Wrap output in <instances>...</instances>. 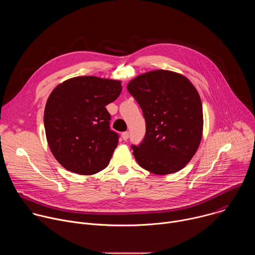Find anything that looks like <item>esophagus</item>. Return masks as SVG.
Listing matches in <instances>:
<instances>
[{
    "label": "esophagus",
    "mask_w": 255,
    "mask_h": 255,
    "mask_svg": "<svg viewBox=\"0 0 255 255\" xmlns=\"http://www.w3.org/2000/svg\"><path fill=\"white\" fill-rule=\"evenodd\" d=\"M128 138H129V132H127V131H126V132H123V133H122V139H123L124 141H126Z\"/></svg>",
    "instance_id": "34e87169"
}]
</instances>
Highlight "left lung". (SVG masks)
Here are the masks:
<instances>
[{
  "label": "left lung",
  "mask_w": 255,
  "mask_h": 255,
  "mask_svg": "<svg viewBox=\"0 0 255 255\" xmlns=\"http://www.w3.org/2000/svg\"><path fill=\"white\" fill-rule=\"evenodd\" d=\"M139 104L146 132L132 145L138 164L164 175L184 168L197 152L203 135V107L194 85L177 72H145L127 85Z\"/></svg>",
  "instance_id": "1"
}]
</instances>
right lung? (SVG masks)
<instances>
[{"label":"right lung","instance_id":"right-lung-1","mask_svg":"<svg viewBox=\"0 0 255 255\" xmlns=\"http://www.w3.org/2000/svg\"><path fill=\"white\" fill-rule=\"evenodd\" d=\"M120 81L93 76L59 84L49 95L44 128L49 148L67 170L91 175L107 167L119 136L106 106L121 94Z\"/></svg>","mask_w":255,"mask_h":255}]
</instances>
